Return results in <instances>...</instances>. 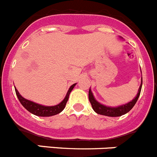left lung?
I'll use <instances>...</instances> for the list:
<instances>
[{
	"label": "left lung",
	"mask_w": 157,
	"mask_h": 157,
	"mask_svg": "<svg viewBox=\"0 0 157 157\" xmlns=\"http://www.w3.org/2000/svg\"><path fill=\"white\" fill-rule=\"evenodd\" d=\"M142 81H141L140 87L138 88V93L137 95L134 98L133 100H131L129 102L124 104V105H118V106L112 107V106H107V105H103L101 103L98 102L95 98L93 95V93L91 90V87L89 89V93H88V98L89 101L91 102L92 109L95 113L98 114H101L103 116H107V117H121V116L126 114L128 113L131 109L133 108L134 105H135V103L137 102L138 99V97L140 95L141 90H142Z\"/></svg>",
	"instance_id": "1"
}]
</instances>
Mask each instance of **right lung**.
Returning a JSON list of instances; mask_svg holds the SVG:
<instances>
[{
    "mask_svg": "<svg viewBox=\"0 0 157 157\" xmlns=\"http://www.w3.org/2000/svg\"><path fill=\"white\" fill-rule=\"evenodd\" d=\"M77 84H73V85L70 86V87L69 88L68 91L66 93V95L64 99L61 101L60 103H59L58 105H52V106H48V105H40V104H38V103L34 102V101H29V100L26 99L24 98L19 92L18 91L16 88L15 87V93H16V95L19 98V101L22 105V106L24 108L27 109L29 113L34 114V115L38 116V117H52V116L56 115V114H59V113H61L64 108L66 107V102L69 99V96H70V92L73 89V87H75V85Z\"/></svg>",
    "mask_w": 157,
    "mask_h": 157,
    "instance_id": "1",
    "label": "right lung"
}]
</instances>
